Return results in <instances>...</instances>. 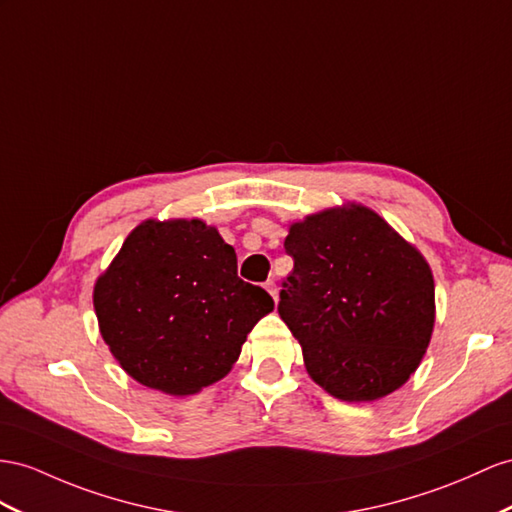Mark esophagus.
I'll list each match as a JSON object with an SVG mask.
<instances>
[{"label": "esophagus", "mask_w": 512, "mask_h": 512, "mask_svg": "<svg viewBox=\"0 0 512 512\" xmlns=\"http://www.w3.org/2000/svg\"><path fill=\"white\" fill-rule=\"evenodd\" d=\"M264 287L268 290V294H270L274 300H277V283H274V281H266Z\"/></svg>", "instance_id": "34e87169"}]
</instances>
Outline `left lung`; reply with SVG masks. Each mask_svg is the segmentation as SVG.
Returning <instances> with one entry per match:
<instances>
[{
  "instance_id": "left-lung-1",
  "label": "left lung",
  "mask_w": 512,
  "mask_h": 512,
  "mask_svg": "<svg viewBox=\"0 0 512 512\" xmlns=\"http://www.w3.org/2000/svg\"><path fill=\"white\" fill-rule=\"evenodd\" d=\"M283 246L294 270L279 316L313 381L346 402L378 400L409 381L435 326L422 253L355 203L294 222Z\"/></svg>"
}]
</instances>
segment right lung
I'll list each match as a JSON object with an SVG mask.
<instances>
[{"label":"right lung","mask_w":512,"mask_h":512,"mask_svg":"<svg viewBox=\"0 0 512 512\" xmlns=\"http://www.w3.org/2000/svg\"><path fill=\"white\" fill-rule=\"evenodd\" d=\"M103 342L144 387L188 396L227 376L274 309L238 277L233 246L203 220H144L95 283Z\"/></svg>","instance_id":"obj_1"}]
</instances>
